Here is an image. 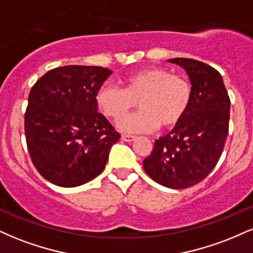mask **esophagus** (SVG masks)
Segmentation results:
<instances>
[{
    "label": "esophagus",
    "mask_w": 253,
    "mask_h": 253,
    "mask_svg": "<svg viewBox=\"0 0 253 253\" xmlns=\"http://www.w3.org/2000/svg\"><path fill=\"white\" fill-rule=\"evenodd\" d=\"M121 139H123L124 141H127V143H130V141H133L135 139L134 135H130V134H123L121 136Z\"/></svg>",
    "instance_id": "34e87169"
}]
</instances>
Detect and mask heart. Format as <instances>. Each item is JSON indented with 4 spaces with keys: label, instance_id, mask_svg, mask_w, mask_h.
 I'll use <instances>...</instances> for the list:
<instances>
[{
    "label": "heart",
    "instance_id": "1",
    "mask_svg": "<svg viewBox=\"0 0 253 253\" xmlns=\"http://www.w3.org/2000/svg\"><path fill=\"white\" fill-rule=\"evenodd\" d=\"M193 88L184 77L171 75L164 68H144L127 75L123 89L113 84H103L97 90V108L113 120H120L130 109H142L124 118L119 127L125 132H151L171 128L183 120L189 109Z\"/></svg>",
    "mask_w": 253,
    "mask_h": 253
}]
</instances>
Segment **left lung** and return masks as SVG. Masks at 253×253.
Here are the masks:
<instances>
[{
    "label": "left lung",
    "instance_id": "left-lung-1",
    "mask_svg": "<svg viewBox=\"0 0 253 253\" xmlns=\"http://www.w3.org/2000/svg\"><path fill=\"white\" fill-rule=\"evenodd\" d=\"M169 62L187 71L193 98L181 123L155 141L143 167L159 184L185 189L203 181L219 162L228 134L231 100L221 75L211 65L189 58Z\"/></svg>",
    "mask_w": 253,
    "mask_h": 253
}]
</instances>
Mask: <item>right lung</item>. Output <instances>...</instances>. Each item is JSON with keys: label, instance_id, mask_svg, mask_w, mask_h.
<instances>
[{"label": "right lung", "instance_id": "right-lung-1", "mask_svg": "<svg viewBox=\"0 0 253 253\" xmlns=\"http://www.w3.org/2000/svg\"><path fill=\"white\" fill-rule=\"evenodd\" d=\"M110 75L102 66H60L32 86L26 143L34 167L48 182L77 187L103 171L110 149L120 139L95 101Z\"/></svg>", "mask_w": 253, "mask_h": 253}]
</instances>
